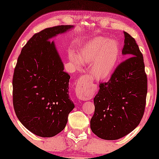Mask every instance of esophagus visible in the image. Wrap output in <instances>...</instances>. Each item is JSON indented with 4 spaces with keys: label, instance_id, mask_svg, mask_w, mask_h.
Here are the masks:
<instances>
[{
    "label": "esophagus",
    "instance_id": "34e87169",
    "mask_svg": "<svg viewBox=\"0 0 159 159\" xmlns=\"http://www.w3.org/2000/svg\"><path fill=\"white\" fill-rule=\"evenodd\" d=\"M89 84L87 81H78L75 90V95L78 98L82 101L90 99L93 97V93L89 90Z\"/></svg>",
    "mask_w": 159,
    "mask_h": 159
}]
</instances>
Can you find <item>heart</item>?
Wrapping results in <instances>:
<instances>
[{
    "label": "heart",
    "mask_w": 159,
    "mask_h": 159,
    "mask_svg": "<svg viewBox=\"0 0 159 159\" xmlns=\"http://www.w3.org/2000/svg\"><path fill=\"white\" fill-rule=\"evenodd\" d=\"M120 57V47L114 40L96 36L81 45L78 56L69 52V58L78 65L90 63V73L97 80L109 78L114 72Z\"/></svg>",
    "instance_id": "obj_1"
}]
</instances>
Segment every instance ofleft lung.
Masks as SVG:
<instances>
[{
	"instance_id": "1",
	"label": "left lung",
	"mask_w": 159,
	"mask_h": 159,
	"mask_svg": "<svg viewBox=\"0 0 159 159\" xmlns=\"http://www.w3.org/2000/svg\"><path fill=\"white\" fill-rule=\"evenodd\" d=\"M124 36L122 54L130 57L116 67L108 81L99 84L93 100L90 129L104 140H117L132 132L145 110L147 78L143 54L134 38L126 32Z\"/></svg>"
}]
</instances>
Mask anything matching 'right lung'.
Masks as SVG:
<instances>
[{
  "label": "right lung",
  "instance_id": "obj_1",
  "mask_svg": "<svg viewBox=\"0 0 159 159\" xmlns=\"http://www.w3.org/2000/svg\"><path fill=\"white\" fill-rule=\"evenodd\" d=\"M73 25L45 28L28 40L18 58L12 78V102L22 125L36 135L55 136L64 129L75 107L69 98L70 76L52 37Z\"/></svg>",
  "mask_w": 159,
  "mask_h": 159
}]
</instances>
